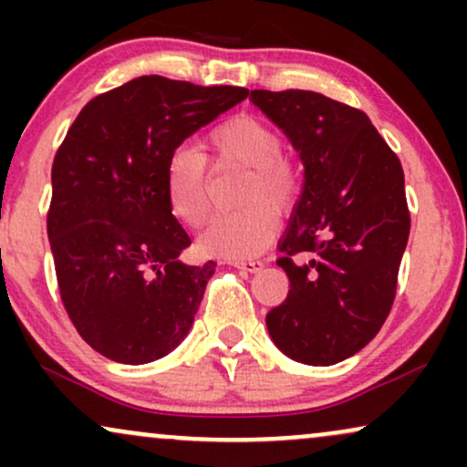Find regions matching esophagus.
<instances>
[{
    "mask_svg": "<svg viewBox=\"0 0 467 467\" xmlns=\"http://www.w3.org/2000/svg\"><path fill=\"white\" fill-rule=\"evenodd\" d=\"M228 264L234 265V267H239V270L250 272V275H254V272L264 270V264H261V261H239V259H233V261H228Z\"/></svg>",
    "mask_w": 467,
    "mask_h": 467,
    "instance_id": "obj_1",
    "label": "esophagus"
}]
</instances>
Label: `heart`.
I'll use <instances>...</instances> for the list:
<instances>
[{"mask_svg": "<svg viewBox=\"0 0 467 467\" xmlns=\"http://www.w3.org/2000/svg\"><path fill=\"white\" fill-rule=\"evenodd\" d=\"M208 149L217 166H241L239 211L217 215L203 230L197 248L202 254L248 259L261 254L275 239L276 213H287L298 195L292 164L283 160V140L259 118L237 116L215 127ZM162 191L169 211L184 226L200 228L211 213L206 158L195 147H180L166 158Z\"/></svg>", "mask_w": 467, "mask_h": 467, "instance_id": "heart-1", "label": "heart"}]
</instances>
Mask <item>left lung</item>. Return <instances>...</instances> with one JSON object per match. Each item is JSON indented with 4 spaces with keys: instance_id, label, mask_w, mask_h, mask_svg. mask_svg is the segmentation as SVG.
I'll use <instances>...</instances> for the list:
<instances>
[{
    "instance_id": "1",
    "label": "left lung",
    "mask_w": 467,
    "mask_h": 467,
    "mask_svg": "<svg viewBox=\"0 0 467 467\" xmlns=\"http://www.w3.org/2000/svg\"><path fill=\"white\" fill-rule=\"evenodd\" d=\"M305 166L303 191L278 241L287 298L265 316L292 360L329 367L382 329L409 244L404 171L360 109L305 89H252ZM307 251L309 265L291 256Z\"/></svg>"
}]
</instances>
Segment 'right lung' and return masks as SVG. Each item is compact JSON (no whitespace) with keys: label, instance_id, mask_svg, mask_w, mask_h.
<instances>
[{"label":"right lung","instance_id":"obj_1","mask_svg":"<svg viewBox=\"0 0 467 467\" xmlns=\"http://www.w3.org/2000/svg\"><path fill=\"white\" fill-rule=\"evenodd\" d=\"M245 96L233 85L138 77L89 100L58 147L47 239L61 301L109 360H160L191 331L217 264L180 259L191 239L166 206L164 164Z\"/></svg>","mask_w":467,"mask_h":467}]
</instances>
